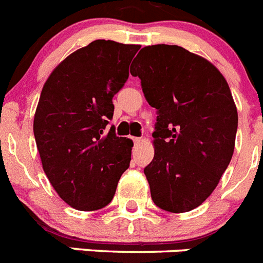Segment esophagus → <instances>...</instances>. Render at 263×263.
Wrapping results in <instances>:
<instances>
[{
    "label": "esophagus",
    "instance_id": "obj_1",
    "mask_svg": "<svg viewBox=\"0 0 263 263\" xmlns=\"http://www.w3.org/2000/svg\"><path fill=\"white\" fill-rule=\"evenodd\" d=\"M133 141H134V143H136V145H138V143L142 142V138H138V137H136V138H133Z\"/></svg>",
    "mask_w": 263,
    "mask_h": 263
}]
</instances>
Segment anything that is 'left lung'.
Listing matches in <instances>:
<instances>
[{
	"mask_svg": "<svg viewBox=\"0 0 263 263\" xmlns=\"http://www.w3.org/2000/svg\"><path fill=\"white\" fill-rule=\"evenodd\" d=\"M157 109L155 154L145 167L154 204L195 210L210 196L234 152L238 115L224 76L179 46L143 47L130 67Z\"/></svg>",
	"mask_w": 263,
	"mask_h": 263,
	"instance_id": "8db88e82",
	"label": "left lung"
}]
</instances>
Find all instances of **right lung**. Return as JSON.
I'll list each match as a JSON object with an SVG mask.
<instances>
[{
    "label": "right lung",
    "instance_id": "1",
    "mask_svg": "<svg viewBox=\"0 0 263 263\" xmlns=\"http://www.w3.org/2000/svg\"><path fill=\"white\" fill-rule=\"evenodd\" d=\"M138 50L97 39L67 57L43 85L34 117L36 147L51 185L75 210L108 205L129 168L133 141L106 125Z\"/></svg>",
    "mask_w": 263,
    "mask_h": 263
}]
</instances>
